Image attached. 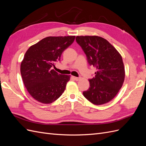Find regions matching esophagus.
Here are the masks:
<instances>
[{
    "label": "esophagus",
    "mask_w": 146,
    "mask_h": 146,
    "mask_svg": "<svg viewBox=\"0 0 146 146\" xmlns=\"http://www.w3.org/2000/svg\"><path fill=\"white\" fill-rule=\"evenodd\" d=\"M72 78L74 79V80H77V81L79 80H80V79L81 78L80 77H72Z\"/></svg>",
    "instance_id": "1"
}]
</instances>
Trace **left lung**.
I'll return each mask as SVG.
<instances>
[{"label": "left lung", "mask_w": 146, "mask_h": 146, "mask_svg": "<svg viewBox=\"0 0 146 146\" xmlns=\"http://www.w3.org/2000/svg\"><path fill=\"white\" fill-rule=\"evenodd\" d=\"M76 41L87 57L90 65L97 69L95 76L89 79V89L85 98L94 105L111 100L118 93L125 78L122 56L107 39L98 36H77Z\"/></svg>", "instance_id": "8db88e82"}]
</instances>
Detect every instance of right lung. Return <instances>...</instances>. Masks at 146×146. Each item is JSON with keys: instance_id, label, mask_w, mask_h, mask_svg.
I'll use <instances>...</instances> for the list:
<instances>
[{"instance_id": "right-lung-1", "label": "right lung", "mask_w": 146, "mask_h": 146, "mask_svg": "<svg viewBox=\"0 0 146 146\" xmlns=\"http://www.w3.org/2000/svg\"><path fill=\"white\" fill-rule=\"evenodd\" d=\"M75 36H48L29 47L21 64L26 89L42 104H51L64 91L70 76L60 74L53 67L63 52L73 43Z\"/></svg>"}]
</instances>
